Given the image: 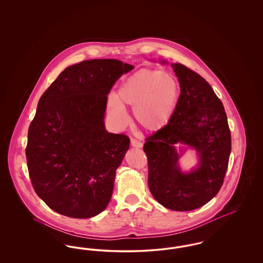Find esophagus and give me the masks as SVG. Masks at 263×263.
Masks as SVG:
<instances>
[{
	"instance_id": "esophagus-1",
	"label": "esophagus",
	"mask_w": 263,
	"mask_h": 263,
	"mask_svg": "<svg viewBox=\"0 0 263 263\" xmlns=\"http://www.w3.org/2000/svg\"><path fill=\"white\" fill-rule=\"evenodd\" d=\"M131 145H132V147H134V148H142V147H143L142 142L138 141L137 139H135V138H132V139H131Z\"/></svg>"
}]
</instances>
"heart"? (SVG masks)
I'll return each instance as SVG.
<instances>
[{"label":"heart","instance_id":"obj_1","mask_svg":"<svg viewBox=\"0 0 263 263\" xmlns=\"http://www.w3.org/2000/svg\"><path fill=\"white\" fill-rule=\"evenodd\" d=\"M180 95L175 75L155 69H140L129 76L109 102L108 112L118 124L127 120L125 105L134 107L139 125L156 132L167 125L175 114Z\"/></svg>","mask_w":263,"mask_h":263}]
</instances>
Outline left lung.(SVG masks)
Returning <instances> with one entry per match:
<instances>
[{
	"label": "left lung",
	"mask_w": 263,
	"mask_h": 263,
	"mask_svg": "<svg viewBox=\"0 0 263 263\" xmlns=\"http://www.w3.org/2000/svg\"><path fill=\"white\" fill-rule=\"evenodd\" d=\"M172 66L180 95L170 123L146 139L148 184L163 207L191 211L208 203L222 187L232 149L231 132L223 103L206 80L182 64ZM177 142L194 148L200 157L198 167L187 174L177 163Z\"/></svg>",
	"instance_id": "1"
}]
</instances>
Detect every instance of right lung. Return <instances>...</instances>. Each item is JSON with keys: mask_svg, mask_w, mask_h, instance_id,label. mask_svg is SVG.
Returning a JSON list of instances; mask_svg holds the SVG:
<instances>
[{"mask_svg": "<svg viewBox=\"0 0 263 263\" xmlns=\"http://www.w3.org/2000/svg\"><path fill=\"white\" fill-rule=\"evenodd\" d=\"M133 68L115 59L83 61L66 68L38 101L25 155L32 186L55 212L87 219L108 205L130 139L105 130L107 95Z\"/></svg>", "mask_w": 263, "mask_h": 263, "instance_id": "1", "label": "right lung"}]
</instances>
